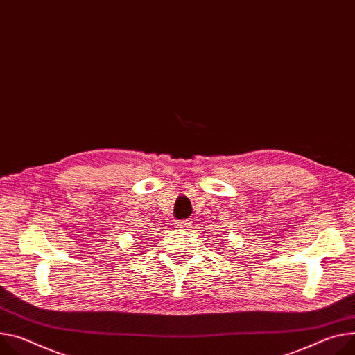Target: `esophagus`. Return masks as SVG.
Masks as SVG:
<instances>
[{
	"label": "esophagus",
	"instance_id": "1",
	"mask_svg": "<svg viewBox=\"0 0 355 355\" xmlns=\"http://www.w3.org/2000/svg\"><path fill=\"white\" fill-rule=\"evenodd\" d=\"M192 219H184V220H180L178 222V228H181V230H184V231H189L191 228H192Z\"/></svg>",
	"mask_w": 355,
	"mask_h": 355
}]
</instances>
